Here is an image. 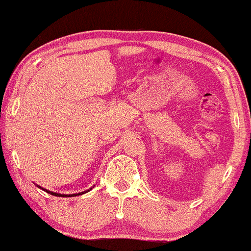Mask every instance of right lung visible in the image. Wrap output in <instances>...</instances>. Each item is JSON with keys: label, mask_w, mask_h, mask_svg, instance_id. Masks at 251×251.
I'll list each match as a JSON object with an SVG mask.
<instances>
[{"label": "right lung", "mask_w": 251, "mask_h": 251, "mask_svg": "<svg viewBox=\"0 0 251 251\" xmlns=\"http://www.w3.org/2000/svg\"><path fill=\"white\" fill-rule=\"evenodd\" d=\"M45 191H47V189H45ZM89 192V191H87ZM50 194H52V195H55V196H63V198H65V196H77V195H81V194H84V192L83 193H78V194H72V195H64V194H58V193H52V192H49ZM86 193V192H85Z\"/></svg>", "instance_id": "1"}]
</instances>
